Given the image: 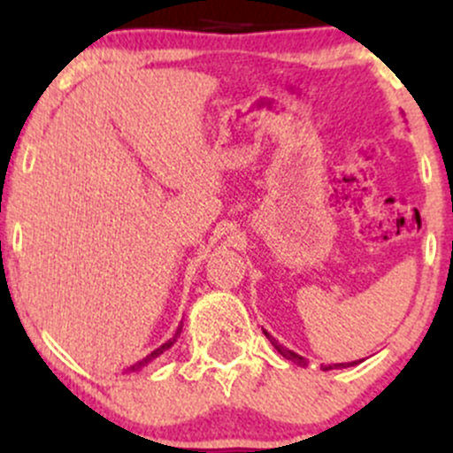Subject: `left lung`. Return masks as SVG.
<instances>
[{
  "label": "left lung",
  "mask_w": 453,
  "mask_h": 453,
  "mask_svg": "<svg viewBox=\"0 0 453 453\" xmlns=\"http://www.w3.org/2000/svg\"><path fill=\"white\" fill-rule=\"evenodd\" d=\"M264 334H266V339H268L270 342H273V347L280 353V356L288 357V360H292L294 364H298V366H303V368L309 366V360L300 356V353H296V351H292V349H288V347L279 345V341H274L273 336H270L266 330H264ZM360 362H362V360H356V362H339V364H321V371H336V368H349V366H356V364H360Z\"/></svg>",
  "instance_id": "obj_1"
}]
</instances>
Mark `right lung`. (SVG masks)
<instances>
[{
	"label": "right lung",
	"mask_w": 453,
	"mask_h": 453,
	"mask_svg": "<svg viewBox=\"0 0 453 453\" xmlns=\"http://www.w3.org/2000/svg\"><path fill=\"white\" fill-rule=\"evenodd\" d=\"M179 334H180V326L179 327H176V332H174V336H173V339H170V341H165L164 342V345H159L157 347V349H155V351H150L149 353V356L147 357H142V360H140L138 364H134V366H129L127 368V371H140V368H142V366H147V364H150V362H153L155 360V357H159L161 356V353H164V351H168L170 349V347H173L174 345V342H176V339H179Z\"/></svg>",
	"instance_id": "obj_1"
}]
</instances>
